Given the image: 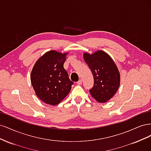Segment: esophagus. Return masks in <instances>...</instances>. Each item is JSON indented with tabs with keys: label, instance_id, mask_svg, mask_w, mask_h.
I'll list each match as a JSON object with an SVG mask.
<instances>
[{
	"label": "esophagus",
	"instance_id": "obj_1",
	"mask_svg": "<svg viewBox=\"0 0 151 151\" xmlns=\"http://www.w3.org/2000/svg\"><path fill=\"white\" fill-rule=\"evenodd\" d=\"M82 83H83V81H82L81 79H79L78 81L77 82V84L78 85H81V84H82Z\"/></svg>",
	"mask_w": 151,
	"mask_h": 151
}]
</instances>
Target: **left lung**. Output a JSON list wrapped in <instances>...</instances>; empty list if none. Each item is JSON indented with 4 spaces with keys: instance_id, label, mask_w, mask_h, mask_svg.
I'll return each mask as SVG.
<instances>
[{
    "instance_id": "8db88e82",
    "label": "left lung",
    "mask_w": 151,
    "mask_h": 151,
    "mask_svg": "<svg viewBox=\"0 0 151 151\" xmlns=\"http://www.w3.org/2000/svg\"><path fill=\"white\" fill-rule=\"evenodd\" d=\"M84 59L92 72L94 85L89 90L91 96L99 103L110 99L119 88L120 77L112 58L103 51L84 54Z\"/></svg>"
}]
</instances>
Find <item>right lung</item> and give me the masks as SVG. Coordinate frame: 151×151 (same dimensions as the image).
I'll return each instance as SVG.
<instances>
[{
    "label": "right lung",
    "instance_id": "add662e5",
    "mask_svg": "<svg viewBox=\"0 0 151 151\" xmlns=\"http://www.w3.org/2000/svg\"><path fill=\"white\" fill-rule=\"evenodd\" d=\"M67 54L49 51L38 59L33 68L32 86L37 96L45 103L58 104L69 93L74 84L63 68Z\"/></svg>",
    "mask_w": 151,
    "mask_h": 151
}]
</instances>
